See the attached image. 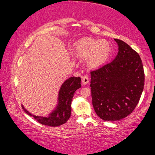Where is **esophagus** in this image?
I'll list each match as a JSON object with an SVG mask.
<instances>
[{
	"instance_id": "esophagus-1",
	"label": "esophagus",
	"mask_w": 155,
	"mask_h": 155,
	"mask_svg": "<svg viewBox=\"0 0 155 155\" xmlns=\"http://www.w3.org/2000/svg\"><path fill=\"white\" fill-rule=\"evenodd\" d=\"M89 78L87 75L84 76V77H83L82 78V83L83 84V85H87V84L89 83Z\"/></svg>"
}]
</instances>
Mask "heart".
Masks as SVG:
<instances>
[{
	"label": "heart",
	"mask_w": 155,
	"mask_h": 155,
	"mask_svg": "<svg viewBox=\"0 0 155 155\" xmlns=\"http://www.w3.org/2000/svg\"><path fill=\"white\" fill-rule=\"evenodd\" d=\"M74 52L80 58H86V64L89 68H97L108 61L111 54V47L105 40L87 38L76 45Z\"/></svg>",
	"instance_id": "obj_1"
}]
</instances>
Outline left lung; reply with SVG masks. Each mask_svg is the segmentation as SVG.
I'll list each match as a JSON object with an SVG mask.
<instances>
[{"instance_id": "1", "label": "left lung", "mask_w": 155, "mask_h": 155, "mask_svg": "<svg viewBox=\"0 0 155 155\" xmlns=\"http://www.w3.org/2000/svg\"><path fill=\"white\" fill-rule=\"evenodd\" d=\"M118 45L115 58L90 72L92 104L104 121L124 118L137 106L143 90L144 71L140 55L127 43Z\"/></svg>"}]
</instances>
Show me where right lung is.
I'll use <instances>...</instances> for the list:
<instances>
[{"label": "right lung", "mask_w": 155, "mask_h": 155, "mask_svg": "<svg viewBox=\"0 0 155 155\" xmlns=\"http://www.w3.org/2000/svg\"><path fill=\"white\" fill-rule=\"evenodd\" d=\"M81 87V78L72 77L65 80L59 89L57 104L55 108L46 117L31 114L22 104L24 111L33 116L39 123L51 127H58L66 122L71 115L72 100L74 92Z\"/></svg>", "instance_id": "1"}]
</instances>
